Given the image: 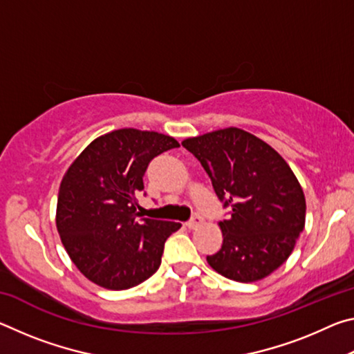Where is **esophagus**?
<instances>
[{"instance_id": "34e87169", "label": "esophagus", "mask_w": 354, "mask_h": 354, "mask_svg": "<svg viewBox=\"0 0 354 354\" xmlns=\"http://www.w3.org/2000/svg\"><path fill=\"white\" fill-rule=\"evenodd\" d=\"M201 223H203V217H201V215H198V214H195L194 217H192L185 225H187L189 230H195V227H198Z\"/></svg>"}]
</instances>
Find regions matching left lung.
Here are the masks:
<instances>
[{
    "label": "left lung",
    "instance_id": "1",
    "mask_svg": "<svg viewBox=\"0 0 354 354\" xmlns=\"http://www.w3.org/2000/svg\"><path fill=\"white\" fill-rule=\"evenodd\" d=\"M200 160L230 217L220 221L223 245L206 259L223 277L253 283L283 266L304 230L306 200L286 160L239 128L183 142Z\"/></svg>",
    "mask_w": 354,
    "mask_h": 354
}]
</instances>
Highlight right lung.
I'll return each mask as SVG.
<instances>
[{
  "instance_id": "add662e5",
  "label": "right lung",
  "mask_w": 354,
  "mask_h": 354,
  "mask_svg": "<svg viewBox=\"0 0 354 354\" xmlns=\"http://www.w3.org/2000/svg\"><path fill=\"white\" fill-rule=\"evenodd\" d=\"M170 136L124 128L95 139L70 165L57 196L56 225L70 259L104 289L143 283L160 266L167 237L181 223L140 218L143 175Z\"/></svg>"
}]
</instances>
